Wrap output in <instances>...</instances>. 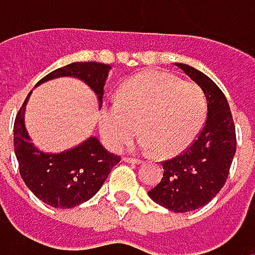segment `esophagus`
<instances>
[{"mask_svg":"<svg viewBox=\"0 0 255 255\" xmlns=\"http://www.w3.org/2000/svg\"><path fill=\"white\" fill-rule=\"evenodd\" d=\"M124 162H128V164H141L140 159H137V158H128V156H124Z\"/></svg>","mask_w":255,"mask_h":255,"instance_id":"obj_1","label":"esophagus"}]
</instances>
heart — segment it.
I'll return each instance as SVG.
<instances>
[{
  "instance_id": "heart-1",
  "label": "heart",
  "mask_w": 255,
  "mask_h": 255,
  "mask_svg": "<svg viewBox=\"0 0 255 255\" xmlns=\"http://www.w3.org/2000/svg\"><path fill=\"white\" fill-rule=\"evenodd\" d=\"M208 103L204 90L165 72H143L124 82L117 105L100 109L99 127L105 144L121 150L137 135L140 147L162 156L184 150L205 124Z\"/></svg>"
}]
</instances>
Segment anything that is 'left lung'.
<instances>
[{"label":"left lung","instance_id":"8db88e82","mask_svg":"<svg viewBox=\"0 0 255 255\" xmlns=\"http://www.w3.org/2000/svg\"><path fill=\"white\" fill-rule=\"evenodd\" d=\"M176 66L204 90L207 121L189 147L162 162L164 177L147 195L170 211L187 213L207 205L225 186L236 152V132L228 99L217 84L189 65Z\"/></svg>","mask_w":255,"mask_h":255}]
</instances>
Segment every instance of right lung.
I'll list each match as a JSON object with an SVG mask.
<instances>
[{
    "label": "right lung",
    "instance_id": "1",
    "mask_svg": "<svg viewBox=\"0 0 255 255\" xmlns=\"http://www.w3.org/2000/svg\"><path fill=\"white\" fill-rule=\"evenodd\" d=\"M111 71L109 65L97 62H75L59 68L42 78L36 85L60 77H74L84 81L103 102V88ZM14 121V153L20 176L30 192L54 208H72L93 198L121 156L108 152L96 137H90L77 147L62 153H44L30 143L25 127V108Z\"/></svg>",
    "mask_w": 255,
    "mask_h": 255
}]
</instances>
